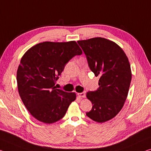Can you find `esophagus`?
Listing matches in <instances>:
<instances>
[{
	"mask_svg": "<svg viewBox=\"0 0 151 151\" xmlns=\"http://www.w3.org/2000/svg\"><path fill=\"white\" fill-rule=\"evenodd\" d=\"M78 96L81 98H84V97H85V93L83 92V93H78Z\"/></svg>",
	"mask_w": 151,
	"mask_h": 151,
	"instance_id": "34e87169",
	"label": "esophagus"
}]
</instances>
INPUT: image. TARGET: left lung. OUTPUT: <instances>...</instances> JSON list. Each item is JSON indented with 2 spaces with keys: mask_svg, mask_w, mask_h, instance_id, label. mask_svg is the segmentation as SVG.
<instances>
[{
  "mask_svg": "<svg viewBox=\"0 0 151 151\" xmlns=\"http://www.w3.org/2000/svg\"><path fill=\"white\" fill-rule=\"evenodd\" d=\"M77 42L90 69L99 76L98 89L87 93L93 107L86 115L97 122H106L120 111L127 98L132 79L130 63L124 50L109 40L99 37Z\"/></svg>",
  "mask_w": 151,
  "mask_h": 151,
  "instance_id": "8db88e82",
  "label": "left lung"
}]
</instances>
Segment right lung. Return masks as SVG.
Masks as SVG:
<instances>
[{"mask_svg":"<svg viewBox=\"0 0 151 151\" xmlns=\"http://www.w3.org/2000/svg\"><path fill=\"white\" fill-rule=\"evenodd\" d=\"M82 50L75 41L44 42L33 45L21 59L17 72L18 91L33 117L52 124L64 116L76 93L63 91L55 83L66 64Z\"/></svg>","mask_w":151,"mask_h":151,"instance_id":"1","label":"right lung"}]
</instances>
